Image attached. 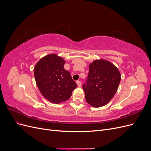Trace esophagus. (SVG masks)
<instances>
[{"label": "esophagus", "mask_w": 151, "mask_h": 151, "mask_svg": "<svg viewBox=\"0 0 151 151\" xmlns=\"http://www.w3.org/2000/svg\"><path fill=\"white\" fill-rule=\"evenodd\" d=\"M76 83H77V86H78L79 88H80V87L81 86V82L80 81H77L76 82Z\"/></svg>", "instance_id": "1"}]
</instances>
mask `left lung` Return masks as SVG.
<instances>
[{
    "label": "left lung",
    "instance_id": "obj_1",
    "mask_svg": "<svg viewBox=\"0 0 151 151\" xmlns=\"http://www.w3.org/2000/svg\"><path fill=\"white\" fill-rule=\"evenodd\" d=\"M121 74L118 68L104 59L95 60L89 65L88 79L83 88L86 101L99 108L107 104L119 86Z\"/></svg>",
    "mask_w": 151,
    "mask_h": 151
}]
</instances>
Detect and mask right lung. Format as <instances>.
<instances>
[{
  "mask_svg": "<svg viewBox=\"0 0 151 151\" xmlns=\"http://www.w3.org/2000/svg\"><path fill=\"white\" fill-rule=\"evenodd\" d=\"M65 63L61 57L52 53L41 58L34 68L36 83L40 93L53 103L67 101L77 87L70 72L63 67Z\"/></svg>",
  "mask_w": 151,
  "mask_h": 151,
  "instance_id": "right-lung-1",
  "label": "right lung"
}]
</instances>
